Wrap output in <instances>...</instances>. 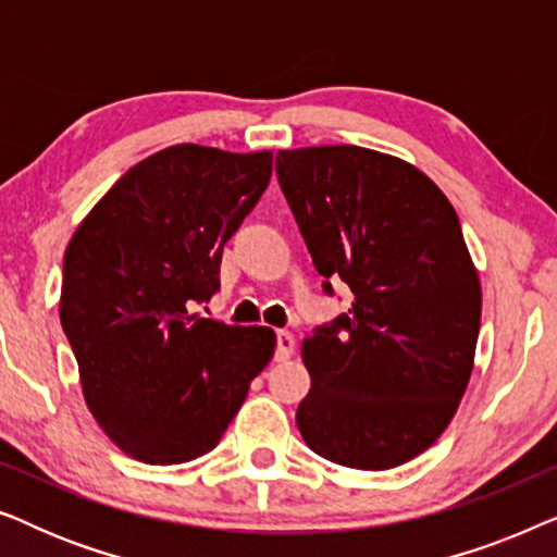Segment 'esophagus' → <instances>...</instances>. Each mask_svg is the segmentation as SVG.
Wrapping results in <instances>:
<instances>
[{"label":"esophagus","instance_id":"esophagus-1","mask_svg":"<svg viewBox=\"0 0 557 557\" xmlns=\"http://www.w3.org/2000/svg\"><path fill=\"white\" fill-rule=\"evenodd\" d=\"M294 349H296L294 334L286 332V330L278 332V334H276V360H278V362L288 360V357L294 355Z\"/></svg>","mask_w":557,"mask_h":557}]
</instances>
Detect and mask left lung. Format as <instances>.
Segmentation results:
<instances>
[{
  "mask_svg": "<svg viewBox=\"0 0 557 557\" xmlns=\"http://www.w3.org/2000/svg\"><path fill=\"white\" fill-rule=\"evenodd\" d=\"M276 174L324 292L355 294L304 342L296 425L342 467H400L444 433L474 368L482 286L459 218L413 164L352 144L278 151Z\"/></svg>",
  "mask_w": 557,
  "mask_h": 557,
  "instance_id": "1",
  "label": "left lung"
}]
</instances>
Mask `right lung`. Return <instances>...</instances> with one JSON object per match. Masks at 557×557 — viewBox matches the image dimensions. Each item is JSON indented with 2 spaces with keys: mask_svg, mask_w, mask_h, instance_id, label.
Wrapping results in <instances>:
<instances>
[{
  "mask_svg": "<svg viewBox=\"0 0 557 557\" xmlns=\"http://www.w3.org/2000/svg\"><path fill=\"white\" fill-rule=\"evenodd\" d=\"M271 170V151L162 149L132 166L67 243L60 324L90 413L136 461L212 451L273 357L269 326L189 311L220 288L223 246Z\"/></svg>",
  "mask_w": 557,
  "mask_h": 557,
  "instance_id": "right-lung-1",
  "label": "right lung"
}]
</instances>
